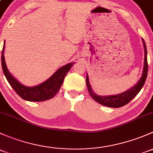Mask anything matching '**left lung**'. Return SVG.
<instances>
[{
    "mask_svg": "<svg viewBox=\"0 0 153 153\" xmlns=\"http://www.w3.org/2000/svg\"><path fill=\"white\" fill-rule=\"evenodd\" d=\"M143 45H144V68H143V72L141 77L139 79V81L136 83V85L133 87L130 88L127 91H124L120 94H115V95H108V96H101L97 95L94 92L91 86L90 85L89 81V76L88 74L86 75V86H87L88 91H89V94L91 97L93 98L94 100L97 102L98 103L101 104L102 105L108 106L111 108H120L122 106H124L126 104H128L130 101L132 100L136 95L140 91V90L142 89L144 83H145L146 79L147 76V72H148V64H147V48H146L145 42L144 39H142Z\"/></svg>",
    "mask_w": 153,
    "mask_h": 153,
    "instance_id": "1",
    "label": "left lung"
}]
</instances>
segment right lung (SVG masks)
Listing matches in <instances>:
<instances>
[{
    "label": "right lung",
    "mask_w": 153,
    "mask_h": 153,
    "mask_svg": "<svg viewBox=\"0 0 153 153\" xmlns=\"http://www.w3.org/2000/svg\"><path fill=\"white\" fill-rule=\"evenodd\" d=\"M5 42L1 55V64H2L3 72L5 77L13 89L17 92L20 97L23 100L34 102H42L51 99L56 95L60 89L64 79L67 72L70 71L75 62H71L63 67H60L45 81L35 86H26L22 85L17 81L10 73L6 67L4 58Z\"/></svg>",
    "instance_id": "obj_1"
}]
</instances>
